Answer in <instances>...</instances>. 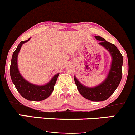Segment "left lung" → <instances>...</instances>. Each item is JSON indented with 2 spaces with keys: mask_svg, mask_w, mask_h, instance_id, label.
<instances>
[{
  "mask_svg": "<svg viewBox=\"0 0 135 135\" xmlns=\"http://www.w3.org/2000/svg\"><path fill=\"white\" fill-rule=\"evenodd\" d=\"M100 41L99 45L106 49L112 57L110 68L106 79L99 85L88 87L82 84L74 76L75 83L80 94L87 99L92 101H102L110 98L118 86L122 77L123 56L116 45L108 42L103 37L95 36Z\"/></svg>",
  "mask_w": 135,
  "mask_h": 135,
  "instance_id": "obj_1",
  "label": "left lung"
}]
</instances>
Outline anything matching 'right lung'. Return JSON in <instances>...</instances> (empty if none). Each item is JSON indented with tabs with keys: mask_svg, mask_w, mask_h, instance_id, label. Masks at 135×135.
I'll list each match as a JSON object with an SVG mask.
<instances>
[{
	"mask_svg": "<svg viewBox=\"0 0 135 135\" xmlns=\"http://www.w3.org/2000/svg\"><path fill=\"white\" fill-rule=\"evenodd\" d=\"M30 40V37L28 40L20 42L13 52L10 66V76L17 90L22 97L28 101H40L47 99L52 94L59 73L55 75L50 81L44 85H37L32 84L23 78L18 69V54L23 44L28 41Z\"/></svg>",
	"mask_w": 135,
	"mask_h": 135,
	"instance_id": "1",
	"label": "right lung"
}]
</instances>
